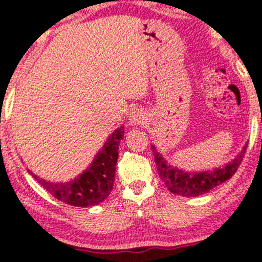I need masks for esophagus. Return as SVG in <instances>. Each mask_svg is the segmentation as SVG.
<instances>
[{
  "mask_svg": "<svg viewBox=\"0 0 262 262\" xmlns=\"http://www.w3.org/2000/svg\"><path fill=\"white\" fill-rule=\"evenodd\" d=\"M146 122V116L139 108H135L129 116V124L130 125H143Z\"/></svg>",
  "mask_w": 262,
  "mask_h": 262,
  "instance_id": "1",
  "label": "esophagus"
}]
</instances>
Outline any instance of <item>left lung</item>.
I'll list each match as a JSON object with an SVG mask.
<instances>
[{"label":"left lung","mask_w":262,"mask_h":262,"mask_svg":"<svg viewBox=\"0 0 262 262\" xmlns=\"http://www.w3.org/2000/svg\"><path fill=\"white\" fill-rule=\"evenodd\" d=\"M246 148H248V145L243 148L239 155L235 159H233V161H230L223 167H215L212 171L191 173L167 164V161L162 158L160 152H158L155 145H151L156 169L159 171L160 179L164 181L171 193L183 197L201 196V194L207 193L210 189L229 180L242 164L243 158L246 152Z\"/></svg>","instance_id":"left-lung-1"}]
</instances>
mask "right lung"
Returning <instances> with one entry per match:
<instances>
[{
    "instance_id": "1",
    "label": "right lung",
    "mask_w": 262,
    "mask_h": 262,
    "mask_svg": "<svg viewBox=\"0 0 262 262\" xmlns=\"http://www.w3.org/2000/svg\"><path fill=\"white\" fill-rule=\"evenodd\" d=\"M124 137V127L110 135L95 160L76 179L69 182L54 183L28 172L56 200L74 207H90L103 202L113 188L119 143Z\"/></svg>"
}]
</instances>
